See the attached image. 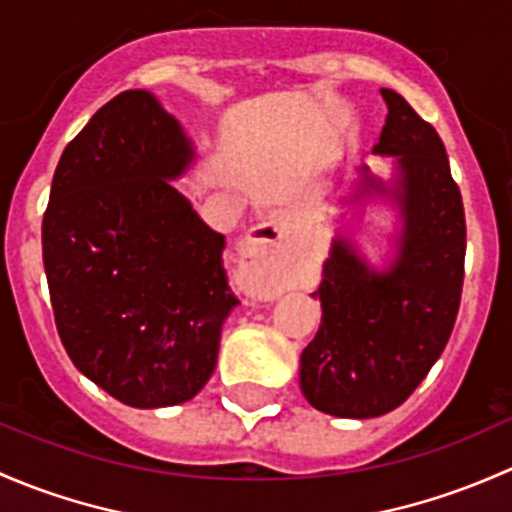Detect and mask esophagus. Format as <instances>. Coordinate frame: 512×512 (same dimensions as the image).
Returning <instances> with one entry per match:
<instances>
[{
  "mask_svg": "<svg viewBox=\"0 0 512 512\" xmlns=\"http://www.w3.org/2000/svg\"><path fill=\"white\" fill-rule=\"evenodd\" d=\"M293 231L295 217L288 212H273L266 221H261V224L251 229V234L246 236V241L239 249L241 261L249 268L251 281H256L266 271L268 263L281 254L283 244H286V239H291ZM254 288H258L256 283Z\"/></svg>",
  "mask_w": 512,
  "mask_h": 512,
  "instance_id": "obj_1",
  "label": "esophagus"
}]
</instances>
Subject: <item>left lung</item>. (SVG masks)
Here are the masks:
<instances>
[{
	"mask_svg": "<svg viewBox=\"0 0 512 512\" xmlns=\"http://www.w3.org/2000/svg\"><path fill=\"white\" fill-rule=\"evenodd\" d=\"M382 98L389 113L372 152L397 157V175L384 184L362 165L352 199L397 204V256L377 271L337 236L313 293L320 328L300 355L305 399L342 419L397 409L441 357L461 305L466 217L446 147L399 93L382 88Z\"/></svg>",
	"mask_w": 512,
	"mask_h": 512,
	"instance_id": "1",
	"label": "left lung"
}]
</instances>
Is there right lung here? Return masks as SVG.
Instances as JSON below:
<instances>
[{
	"mask_svg": "<svg viewBox=\"0 0 512 512\" xmlns=\"http://www.w3.org/2000/svg\"><path fill=\"white\" fill-rule=\"evenodd\" d=\"M192 140L152 93L103 105L63 150L41 224L56 328L78 372L138 409L189 402L239 305L224 236L172 187Z\"/></svg>",
	"mask_w": 512,
	"mask_h": 512,
	"instance_id": "obj_1",
	"label": "right lung"
}]
</instances>
